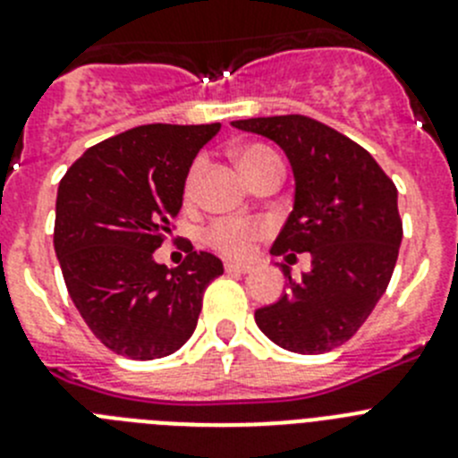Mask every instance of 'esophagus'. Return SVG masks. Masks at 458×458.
Instances as JSON below:
<instances>
[{
    "label": "esophagus",
    "mask_w": 458,
    "mask_h": 458,
    "mask_svg": "<svg viewBox=\"0 0 458 458\" xmlns=\"http://www.w3.org/2000/svg\"><path fill=\"white\" fill-rule=\"evenodd\" d=\"M225 270H226V273H250V270H252V266L238 264V261H226Z\"/></svg>",
    "instance_id": "1"
}]
</instances>
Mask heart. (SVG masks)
I'll list each match as a JSON object with an SVG mask.
<instances>
[{
  "label": "heart",
  "instance_id": "heart-1",
  "mask_svg": "<svg viewBox=\"0 0 458 458\" xmlns=\"http://www.w3.org/2000/svg\"><path fill=\"white\" fill-rule=\"evenodd\" d=\"M238 165H241L242 174L248 176V181L257 179L259 174L266 172L270 167H282L277 153L273 148L264 147V144H250L238 151ZM201 174H204V160H194L192 167L185 179V197H194V190L199 185ZM268 225L261 220H238V217H220L206 229V242L210 248H216L217 252L229 254V257H241L250 250L254 238L266 233Z\"/></svg>",
  "mask_w": 458,
  "mask_h": 458
}]
</instances>
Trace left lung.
Masks as SVG:
<instances>
[{"label": "left lung", "instance_id": "obj_1", "mask_svg": "<svg viewBox=\"0 0 458 458\" xmlns=\"http://www.w3.org/2000/svg\"><path fill=\"white\" fill-rule=\"evenodd\" d=\"M273 140L289 157L295 199L270 254L310 252L311 270L289 279L277 302L254 311L261 333L293 353L317 355L349 342L386 293L402 245L396 188L369 151L302 114L232 121Z\"/></svg>", "mask_w": 458, "mask_h": 458}]
</instances>
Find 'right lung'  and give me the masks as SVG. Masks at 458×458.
<instances>
[{"instance_id": "1", "label": "right lung", "mask_w": 458, "mask_h": 458, "mask_svg": "<svg viewBox=\"0 0 458 458\" xmlns=\"http://www.w3.org/2000/svg\"><path fill=\"white\" fill-rule=\"evenodd\" d=\"M220 123L137 125L87 148L56 192L55 252L91 333L131 360L172 355L192 337L206 286L225 273L210 252L176 268L156 252L183 206L192 160Z\"/></svg>"}]
</instances>
